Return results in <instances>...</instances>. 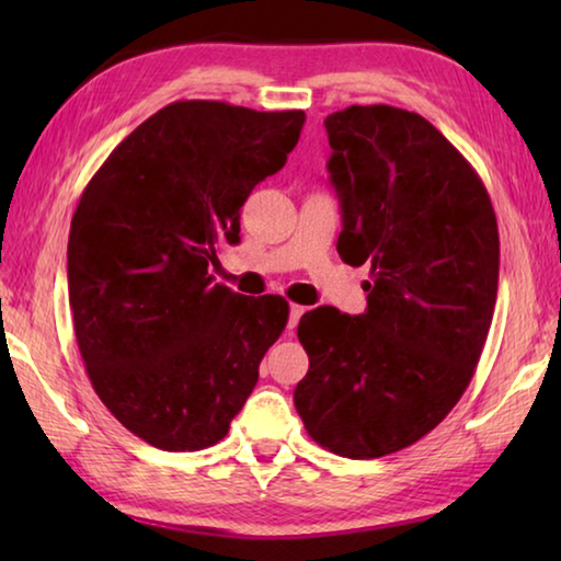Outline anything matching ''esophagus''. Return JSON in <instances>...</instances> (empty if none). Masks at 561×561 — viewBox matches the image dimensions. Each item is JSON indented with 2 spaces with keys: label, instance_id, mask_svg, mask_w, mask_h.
Masks as SVG:
<instances>
[{
  "label": "esophagus",
  "instance_id": "34e87169",
  "mask_svg": "<svg viewBox=\"0 0 561 561\" xmlns=\"http://www.w3.org/2000/svg\"><path fill=\"white\" fill-rule=\"evenodd\" d=\"M304 311H307V307H299V304H291L289 307V324H287V329H289V334L294 329H297V324H299V319L304 317Z\"/></svg>",
  "mask_w": 561,
  "mask_h": 561
}]
</instances>
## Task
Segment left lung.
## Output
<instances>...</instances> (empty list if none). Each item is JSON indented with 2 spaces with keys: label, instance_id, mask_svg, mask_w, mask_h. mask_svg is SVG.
Here are the masks:
<instances>
[{
  "label": "left lung",
  "instance_id": "8db88e82",
  "mask_svg": "<svg viewBox=\"0 0 561 561\" xmlns=\"http://www.w3.org/2000/svg\"><path fill=\"white\" fill-rule=\"evenodd\" d=\"M341 203L336 250L371 264L368 307L299 321L294 405L321 448L371 460L431 433L468 388L492 324L500 234L472 165L417 113L348 106L324 121Z\"/></svg>",
  "mask_w": 561,
  "mask_h": 561
}]
</instances>
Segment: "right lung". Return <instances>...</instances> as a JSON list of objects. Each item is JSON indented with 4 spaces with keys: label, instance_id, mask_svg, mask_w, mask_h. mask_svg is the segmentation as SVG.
Returning a JSON list of instances; mask_svg holds the SVG:
<instances>
[{
    "label": "right lung",
    "instance_id": "obj_1",
    "mask_svg": "<svg viewBox=\"0 0 561 561\" xmlns=\"http://www.w3.org/2000/svg\"><path fill=\"white\" fill-rule=\"evenodd\" d=\"M304 111L175 101L123 138L69 232V304L87 374L121 425L160 450L230 431L289 304L207 272L240 242V207L299 140Z\"/></svg>",
    "mask_w": 561,
    "mask_h": 561
}]
</instances>
